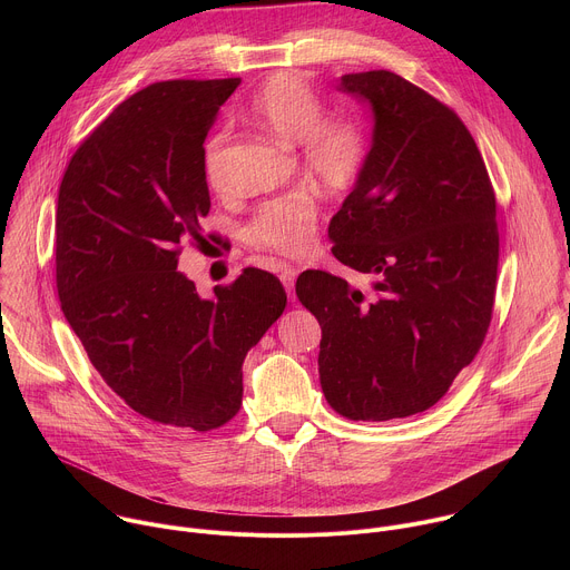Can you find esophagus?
I'll return each instance as SVG.
<instances>
[{"mask_svg":"<svg viewBox=\"0 0 570 570\" xmlns=\"http://www.w3.org/2000/svg\"><path fill=\"white\" fill-rule=\"evenodd\" d=\"M297 268L295 266H286V264H282L279 266V277H282V282H284V286H286V291H288V297L293 299L295 295H293V286H295V277H297Z\"/></svg>","mask_w":570,"mask_h":570,"instance_id":"34e87169","label":"esophagus"}]
</instances>
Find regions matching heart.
Segmentation results:
<instances>
[{"label": "heart", "instance_id": "heart-1", "mask_svg": "<svg viewBox=\"0 0 570 570\" xmlns=\"http://www.w3.org/2000/svg\"><path fill=\"white\" fill-rule=\"evenodd\" d=\"M248 117L288 144H299L302 167L330 189L352 187L367 161V135L352 117H327V104L297 73H275L255 92ZM227 130L214 132L203 150V174L212 191L229 189ZM317 203L306 191L277 196L259 205L246 225V240L257 250L286 257L311 248Z\"/></svg>", "mask_w": 570, "mask_h": 570}]
</instances>
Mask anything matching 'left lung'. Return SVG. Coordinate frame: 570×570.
I'll return each mask as SVG.
<instances>
[{
	"label": "left lung",
	"mask_w": 570,
	"mask_h": 570,
	"mask_svg": "<svg viewBox=\"0 0 570 570\" xmlns=\"http://www.w3.org/2000/svg\"><path fill=\"white\" fill-rule=\"evenodd\" d=\"M370 101L365 169L330 223L334 257L367 277L304 271L295 293L317 317L320 385L354 422L429 411L487 336L499 273L497 196L462 119L387 69L345 73Z\"/></svg>",
	"instance_id": "8db88e82"
}]
</instances>
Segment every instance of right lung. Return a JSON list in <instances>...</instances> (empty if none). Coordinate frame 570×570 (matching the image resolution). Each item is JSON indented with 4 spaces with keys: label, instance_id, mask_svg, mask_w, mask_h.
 Returning <instances> with one entry per match:
<instances>
[{
    "label": "right lung",
    "instance_id": "obj_1",
    "mask_svg": "<svg viewBox=\"0 0 570 570\" xmlns=\"http://www.w3.org/2000/svg\"><path fill=\"white\" fill-rule=\"evenodd\" d=\"M240 78L159 80L71 155L56 207V288L106 385L144 420L194 429L240 409L243 361L286 308L282 282L246 268L214 297L178 271L212 200L205 137Z\"/></svg>",
    "mask_w": 570,
    "mask_h": 570
}]
</instances>
